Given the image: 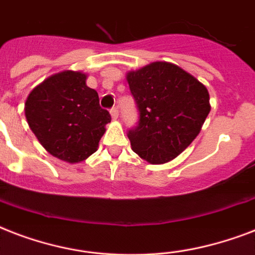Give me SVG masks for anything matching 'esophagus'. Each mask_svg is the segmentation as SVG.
I'll return each instance as SVG.
<instances>
[{
	"label": "esophagus",
	"instance_id": "34e87169",
	"mask_svg": "<svg viewBox=\"0 0 255 255\" xmlns=\"http://www.w3.org/2000/svg\"><path fill=\"white\" fill-rule=\"evenodd\" d=\"M110 112H111L112 119H114V120L118 119V116H119V110H118V108H116V107L111 108V111H110Z\"/></svg>",
	"mask_w": 255,
	"mask_h": 255
}]
</instances>
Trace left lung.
Listing matches in <instances>:
<instances>
[{"mask_svg":"<svg viewBox=\"0 0 255 255\" xmlns=\"http://www.w3.org/2000/svg\"><path fill=\"white\" fill-rule=\"evenodd\" d=\"M139 124L128 131L135 153L149 164L176 159L200 133L210 111L208 88L169 62H152L128 71Z\"/></svg>","mask_w":255,"mask_h":255,"instance_id":"8db88e82","label":"left lung"}]
</instances>
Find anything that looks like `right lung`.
Here are the masks:
<instances>
[{
  "mask_svg": "<svg viewBox=\"0 0 255 255\" xmlns=\"http://www.w3.org/2000/svg\"><path fill=\"white\" fill-rule=\"evenodd\" d=\"M86 81L82 71L54 74L33 88L25 103L27 124L42 147L70 164L81 163L98 149L111 122Z\"/></svg>",
  "mask_w": 255,
  "mask_h": 255,
  "instance_id": "obj_1",
  "label": "right lung"
}]
</instances>
